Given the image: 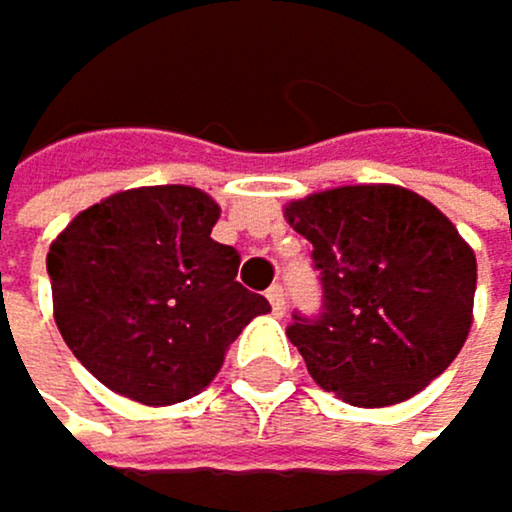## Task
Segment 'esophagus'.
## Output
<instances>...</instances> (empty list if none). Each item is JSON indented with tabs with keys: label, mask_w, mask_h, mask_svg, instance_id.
<instances>
[{
	"label": "esophagus",
	"mask_w": 512,
	"mask_h": 512,
	"mask_svg": "<svg viewBox=\"0 0 512 512\" xmlns=\"http://www.w3.org/2000/svg\"><path fill=\"white\" fill-rule=\"evenodd\" d=\"M266 298H269V304H272V311L282 317L285 314V288L282 285H272L269 291H266Z\"/></svg>",
	"instance_id": "34e87169"
}]
</instances>
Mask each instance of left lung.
<instances>
[{
  "mask_svg": "<svg viewBox=\"0 0 512 512\" xmlns=\"http://www.w3.org/2000/svg\"><path fill=\"white\" fill-rule=\"evenodd\" d=\"M314 243L320 314L288 327L307 372L352 407L423 391L465 346L478 262L455 224L401 185H343L285 208Z\"/></svg>",
  "mask_w": 512,
  "mask_h": 512,
  "instance_id": "left-lung-1",
  "label": "left lung"
}]
</instances>
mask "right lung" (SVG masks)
<instances>
[{
  "label": "right lung",
  "mask_w": 512,
  "mask_h": 512,
  "mask_svg": "<svg viewBox=\"0 0 512 512\" xmlns=\"http://www.w3.org/2000/svg\"><path fill=\"white\" fill-rule=\"evenodd\" d=\"M192 185H147L86 208L50 243L54 320L105 388L150 407L189 401L269 301L237 282L240 253Z\"/></svg>",
  "instance_id": "obj_1"
}]
</instances>
